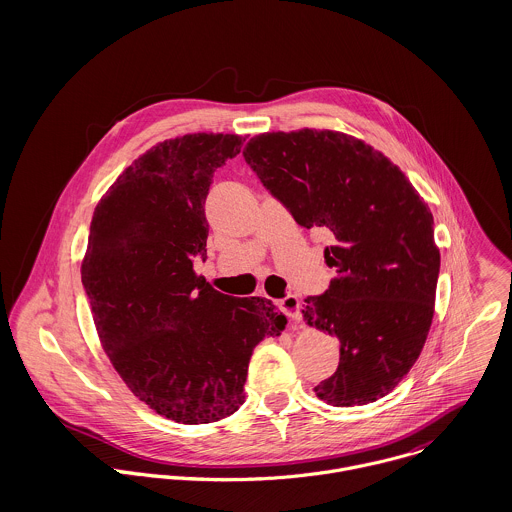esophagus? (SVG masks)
I'll list each match as a JSON object with an SVG mask.
<instances>
[{"label": "esophagus", "instance_id": "1", "mask_svg": "<svg viewBox=\"0 0 512 512\" xmlns=\"http://www.w3.org/2000/svg\"><path fill=\"white\" fill-rule=\"evenodd\" d=\"M280 309L293 321H297L301 317V303L295 295H286L284 299H280Z\"/></svg>", "mask_w": 512, "mask_h": 512}]
</instances>
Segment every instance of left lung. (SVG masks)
<instances>
[{
	"mask_svg": "<svg viewBox=\"0 0 512 512\" xmlns=\"http://www.w3.org/2000/svg\"><path fill=\"white\" fill-rule=\"evenodd\" d=\"M242 155L299 226L333 242L325 262L339 276L303 303L305 321L341 345L317 398L376 402L408 374L432 325L439 250L428 205L390 159L341 132L262 134Z\"/></svg>",
	"mask_w": 512,
	"mask_h": 512,
	"instance_id": "1",
	"label": "left lung"
}]
</instances>
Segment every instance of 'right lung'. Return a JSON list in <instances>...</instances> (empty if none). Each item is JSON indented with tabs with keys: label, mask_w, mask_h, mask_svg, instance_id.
<instances>
[{
	"label": "right lung",
	"mask_w": 512,
	"mask_h": 512,
	"mask_svg": "<svg viewBox=\"0 0 512 512\" xmlns=\"http://www.w3.org/2000/svg\"><path fill=\"white\" fill-rule=\"evenodd\" d=\"M242 138L161 142L110 187L90 222L82 286L106 355L157 414L211 424L244 402L254 347L286 327L260 297H232L195 276L207 254L205 201Z\"/></svg>",
	"instance_id": "obj_1"
}]
</instances>
